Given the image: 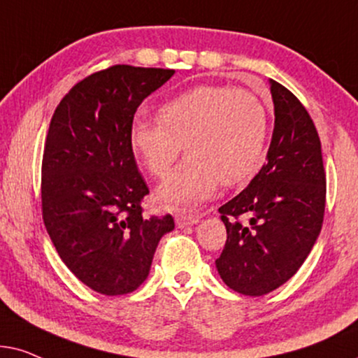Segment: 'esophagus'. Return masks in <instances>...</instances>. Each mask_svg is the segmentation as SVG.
<instances>
[{"label": "esophagus", "instance_id": "obj_1", "mask_svg": "<svg viewBox=\"0 0 358 358\" xmlns=\"http://www.w3.org/2000/svg\"><path fill=\"white\" fill-rule=\"evenodd\" d=\"M201 219V214H196V216H178L176 217V227L183 229L188 226H194V224L199 222Z\"/></svg>", "mask_w": 358, "mask_h": 358}]
</instances>
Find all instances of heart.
Here are the masks:
<instances>
[{"mask_svg": "<svg viewBox=\"0 0 358 358\" xmlns=\"http://www.w3.org/2000/svg\"><path fill=\"white\" fill-rule=\"evenodd\" d=\"M266 134L268 119L259 98L203 85L166 101L159 122H134L131 147L152 176L165 178L183 145L188 159L157 189V201L189 209L206 201L219 182H247L264 159Z\"/></svg>", "mask_w": 358, "mask_h": 358, "instance_id": "heart-1", "label": "heart"}]
</instances>
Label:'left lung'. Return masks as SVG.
Returning <instances> with one entry per match:
<instances>
[{
  "label": "left lung",
  "mask_w": 358,
  "mask_h": 358,
  "mask_svg": "<svg viewBox=\"0 0 358 358\" xmlns=\"http://www.w3.org/2000/svg\"><path fill=\"white\" fill-rule=\"evenodd\" d=\"M270 92L275 127L266 164L244 192L219 208L227 241L216 268L229 288L245 296H264L296 273L321 232L326 206L313 119L283 85L270 80Z\"/></svg>",
  "instance_id": "obj_1"
}]
</instances>
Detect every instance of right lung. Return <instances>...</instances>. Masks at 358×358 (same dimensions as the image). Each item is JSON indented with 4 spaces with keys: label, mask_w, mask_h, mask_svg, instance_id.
Instances as JSON below:
<instances>
[{
    "label": "right lung",
    "mask_w": 358,
    "mask_h": 358,
    "mask_svg": "<svg viewBox=\"0 0 358 358\" xmlns=\"http://www.w3.org/2000/svg\"><path fill=\"white\" fill-rule=\"evenodd\" d=\"M175 70L114 65L76 83L57 106L42 159V217L60 259L94 292L117 296L149 276L173 217H144L149 188L131 129L141 103Z\"/></svg>",
    "instance_id": "obj_1"
}]
</instances>
